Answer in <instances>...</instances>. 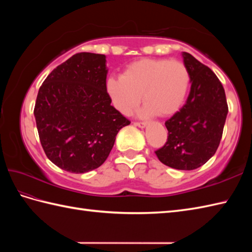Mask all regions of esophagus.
I'll return each mask as SVG.
<instances>
[{
    "label": "esophagus",
    "mask_w": 252,
    "mask_h": 252,
    "mask_svg": "<svg viewBox=\"0 0 252 252\" xmlns=\"http://www.w3.org/2000/svg\"><path fill=\"white\" fill-rule=\"evenodd\" d=\"M147 123L145 121H135L134 122V126H140V127H145Z\"/></svg>",
    "instance_id": "esophagus-1"
}]
</instances>
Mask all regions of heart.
Masks as SVG:
<instances>
[{
  "label": "heart",
  "mask_w": 252,
  "mask_h": 252,
  "mask_svg": "<svg viewBox=\"0 0 252 252\" xmlns=\"http://www.w3.org/2000/svg\"><path fill=\"white\" fill-rule=\"evenodd\" d=\"M189 84V70L183 62L144 58L127 66L121 77L107 79L106 90L122 115L131 114L143 94L145 114L168 117L183 105Z\"/></svg>",
  "instance_id": "b5f03b06"
}]
</instances>
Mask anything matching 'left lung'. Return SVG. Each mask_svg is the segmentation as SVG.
<instances>
[{"label": "left lung", "mask_w": 252, "mask_h": 252, "mask_svg": "<svg viewBox=\"0 0 252 252\" xmlns=\"http://www.w3.org/2000/svg\"><path fill=\"white\" fill-rule=\"evenodd\" d=\"M190 74L185 105L165 121L168 140L155 154L163 164L195 170L205 164L220 145L228 106L220 80L208 66L183 53Z\"/></svg>", "instance_id": "obj_1"}]
</instances>
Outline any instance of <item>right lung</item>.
Segmentation results:
<instances>
[{
    "label": "right lung",
    "mask_w": 252,
    "mask_h": 252,
    "mask_svg": "<svg viewBox=\"0 0 252 252\" xmlns=\"http://www.w3.org/2000/svg\"><path fill=\"white\" fill-rule=\"evenodd\" d=\"M106 57L77 53L40 87L34 117L41 145L51 161L71 173L100 167L116 135L131 121L111 106Z\"/></svg>",
    "instance_id": "add662e5"
}]
</instances>
